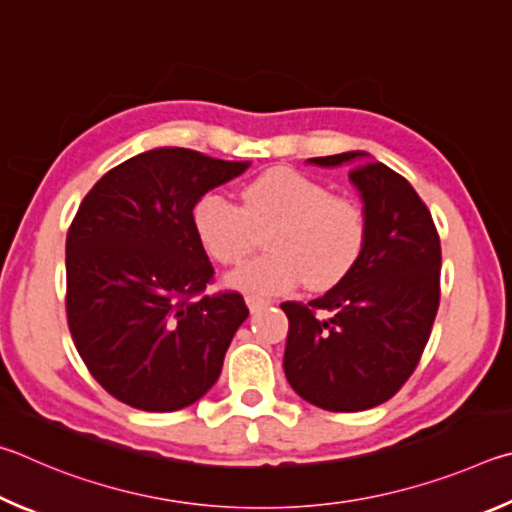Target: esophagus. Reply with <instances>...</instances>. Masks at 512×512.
I'll list each match as a JSON object with an SVG mask.
<instances>
[{
  "instance_id": "obj_1",
  "label": "esophagus",
  "mask_w": 512,
  "mask_h": 512,
  "mask_svg": "<svg viewBox=\"0 0 512 512\" xmlns=\"http://www.w3.org/2000/svg\"><path fill=\"white\" fill-rule=\"evenodd\" d=\"M245 301H247V306H249V310L251 312H258V310H263V308H267L270 306V299H263V297H256V294H249V297H245Z\"/></svg>"
}]
</instances>
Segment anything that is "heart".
Returning a JSON list of instances; mask_svg holds the SVG:
<instances>
[{"mask_svg":"<svg viewBox=\"0 0 512 512\" xmlns=\"http://www.w3.org/2000/svg\"><path fill=\"white\" fill-rule=\"evenodd\" d=\"M242 206L218 193L195 204L193 227L202 247L222 265H238L270 229V254L229 276L233 288L276 294L306 281L326 290L353 270L366 240L362 206L330 195L324 184L292 168H272L242 188Z\"/></svg>","mask_w":512,"mask_h":512,"instance_id":"1","label":"heart"}]
</instances>
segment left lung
Returning <instances> with one entry per match:
<instances>
[{
    "label": "left lung",
    "instance_id": "left-lung-1",
    "mask_svg": "<svg viewBox=\"0 0 512 512\" xmlns=\"http://www.w3.org/2000/svg\"><path fill=\"white\" fill-rule=\"evenodd\" d=\"M308 161L351 166L366 240L360 261L324 297L281 303L290 321L285 378L310 405L364 411L396 396L425 351L441 299V240L414 186L369 152Z\"/></svg>",
    "mask_w": 512,
    "mask_h": 512
}]
</instances>
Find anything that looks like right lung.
Returning a JSON list of instances; mask_svg holds the SVG:
<instances>
[{"label":"right lung","instance_id":"right-lung-1","mask_svg":"<svg viewBox=\"0 0 512 512\" xmlns=\"http://www.w3.org/2000/svg\"><path fill=\"white\" fill-rule=\"evenodd\" d=\"M251 161L155 148L105 173L67 233V321L80 357L116 400L177 411L220 378L249 317L238 292L202 297L213 265L193 227L211 188Z\"/></svg>","mask_w":512,"mask_h":512}]
</instances>
